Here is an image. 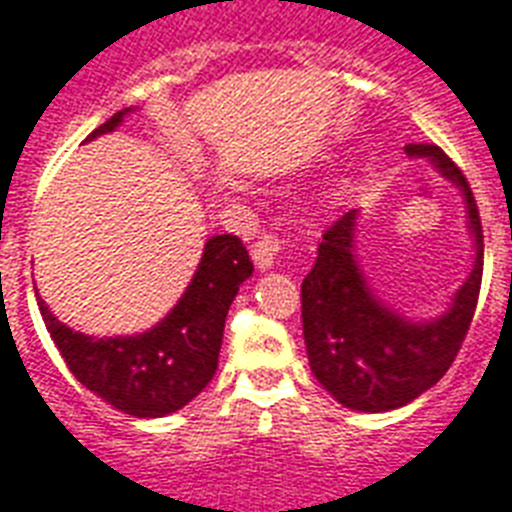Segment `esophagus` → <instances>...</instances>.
Masks as SVG:
<instances>
[{
  "mask_svg": "<svg viewBox=\"0 0 512 512\" xmlns=\"http://www.w3.org/2000/svg\"><path fill=\"white\" fill-rule=\"evenodd\" d=\"M287 241L282 239V236H276V233H265V236H260V239L252 244V260H255V265L260 268V271H268L276 260H279V255H282V249Z\"/></svg>",
  "mask_w": 512,
  "mask_h": 512,
  "instance_id": "obj_1",
  "label": "esophagus"
}]
</instances>
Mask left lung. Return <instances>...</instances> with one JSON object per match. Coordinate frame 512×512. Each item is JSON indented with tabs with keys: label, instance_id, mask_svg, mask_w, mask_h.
Masks as SVG:
<instances>
[{
	"label": "left lung",
	"instance_id": "left-lung-1",
	"mask_svg": "<svg viewBox=\"0 0 512 512\" xmlns=\"http://www.w3.org/2000/svg\"><path fill=\"white\" fill-rule=\"evenodd\" d=\"M405 152L429 158L464 193L475 236V268L456 292L448 314L427 325H413L381 306L362 279L354 260L357 209L325 230L317 263L300 284L308 362L338 403L365 413L411 403L446 376L467 338L481 292L483 230L467 177L438 144H405Z\"/></svg>",
	"mask_w": 512,
	"mask_h": 512
}]
</instances>
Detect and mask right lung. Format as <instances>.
<instances>
[{"label": "right lung", "instance_id": "right-lung-1", "mask_svg": "<svg viewBox=\"0 0 512 512\" xmlns=\"http://www.w3.org/2000/svg\"><path fill=\"white\" fill-rule=\"evenodd\" d=\"M128 109L101 123L88 139L107 134ZM252 276V260L239 236H212L204 257L171 314L150 333L131 338H91L58 322L37 300L53 343L66 368L91 392L139 419L179 411L193 400L217 370L222 330L236 292Z\"/></svg>", "mask_w": 512, "mask_h": 512}]
</instances>
